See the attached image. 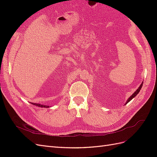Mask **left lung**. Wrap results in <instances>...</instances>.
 Returning <instances> with one entry per match:
<instances>
[{
	"mask_svg": "<svg viewBox=\"0 0 157 157\" xmlns=\"http://www.w3.org/2000/svg\"><path fill=\"white\" fill-rule=\"evenodd\" d=\"M143 83H144V82L141 84V85H140V86H139V88L136 90V92H135L134 94H133L132 95V96H130L129 98L128 99V100H127V101H126V104H127L128 102L132 100V99L133 98H134V97H136V96H137V94H138V93L140 92V90L141 89V87H142V86H143Z\"/></svg>",
	"mask_w": 157,
	"mask_h": 157,
	"instance_id": "obj_1",
	"label": "left lung"
}]
</instances>
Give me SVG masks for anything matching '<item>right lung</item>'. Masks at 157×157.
Masks as SVG:
<instances>
[{
	"label": "right lung",
	"instance_id": "obj_1",
	"mask_svg": "<svg viewBox=\"0 0 157 157\" xmlns=\"http://www.w3.org/2000/svg\"><path fill=\"white\" fill-rule=\"evenodd\" d=\"M31 104H33V105H35L37 107H44V108H48L50 107V106L48 105H41V104H39V103H31Z\"/></svg>",
	"mask_w": 157,
	"mask_h": 157
}]
</instances>
